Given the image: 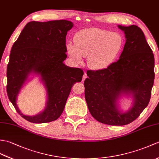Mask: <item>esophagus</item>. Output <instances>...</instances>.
Listing matches in <instances>:
<instances>
[{
  "label": "esophagus",
  "mask_w": 159,
  "mask_h": 159,
  "mask_svg": "<svg viewBox=\"0 0 159 159\" xmlns=\"http://www.w3.org/2000/svg\"><path fill=\"white\" fill-rule=\"evenodd\" d=\"M87 74L86 73H84V75H83V81H84V80H85V79L87 78Z\"/></svg>",
  "instance_id": "obj_1"
}]
</instances>
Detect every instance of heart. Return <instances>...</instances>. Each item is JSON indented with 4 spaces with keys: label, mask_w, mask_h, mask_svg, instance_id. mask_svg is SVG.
<instances>
[{
    "label": "heart",
    "mask_w": 159,
    "mask_h": 159,
    "mask_svg": "<svg viewBox=\"0 0 159 159\" xmlns=\"http://www.w3.org/2000/svg\"><path fill=\"white\" fill-rule=\"evenodd\" d=\"M123 44V38L119 33L89 28L77 32L75 43L68 42L66 50L74 62L80 64L84 57H87L89 67L94 70H102L115 61Z\"/></svg>",
    "instance_id": "1"
}]
</instances>
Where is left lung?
Listing matches in <instances>:
<instances>
[{
	"label": "left lung",
	"mask_w": 159,
	"mask_h": 159,
	"mask_svg": "<svg viewBox=\"0 0 159 159\" xmlns=\"http://www.w3.org/2000/svg\"><path fill=\"white\" fill-rule=\"evenodd\" d=\"M126 39L119 60L102 70L87 72L84 96L95 119L109 125H125L135 120L150 99L154 80V57L138 26L118 25ZM131 97L132 106L122 111L119 101Z\"/></svg>",
	"instance_id": "obj_1"
}]
</instances>
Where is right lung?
<instances>
[{
	"instance_id": "obj_1",
	"label": "right lung",
	"mask_w": 159,
	"mask_h": 159,
	"mask_svg": "<svg viewBox=\"0 0 159 159\" xmlns=\"http://www.w3.org/2000/svg\"><path fill=\"white\" fill-rule=\"evenodd\" d=\"M73 25L72 21L64 20L30 21L13 45L7 70V95L18 114L30 123L57 120L64 111L73 84L82 80V69L64 64L67 57L66 36ZM32 75L39 76L46 90L47 101L41 112L28 116L21 113L16 99Z\"/></svg>"
}]
</instances>
